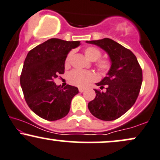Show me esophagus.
<instances>
[{
  "mask_svg": "<svg viewBox=\"0 0 160 160\" xmlns=\"http://www.w3.org/2000/svg\"><path fill=\"white\" fill-rule=\"evenodd\" d=\"M84 91H85V88H79V92H83Z\"/></svg>",
  "mask_w": 160,
  "mask_h": 160,
  "instance_id": "34e87169",
  "label": "esophagus"
}]
</instances>
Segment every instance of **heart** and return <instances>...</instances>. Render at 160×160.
I'll list each match as a JSON object with an SVG mask.
<instances>
[{
  "label": "heart",
  "mask_w": 160,
  "mask_h": 160,
  "mask_svg": "<svg viewBox=\"0 0 160 160\" xmlns=\"http://www.w3.org/2000/svg\"><path fill=\"white\" fill-rule=\"evenodd\" d=\"M84 53L86 57L89 60L95 62V66L101 74H105L110 70L111 68V62L109 59L103 58L100 59L101 57V50L94 46H89L84 50ZM73 56V51H70L67 54L65 59V65H68L72 60ZM68 79L72 85L82 87L85 86L90 82L94 81L95 80V76L93 73L88 71L78 70L74 69L69 73L68 75Z\"/></svg>",
  "instance_id": "obj_1"
}]
</instances>
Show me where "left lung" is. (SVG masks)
<instances>
[{
    "label": "left lung",
    "mask_w": 160,
    "mask_h": 160,
    "mask_svg": "<svg viewBox=\"0 0 160 160\" xmlns=\"http://www.w3.org/2000/svg\"><path fill=\"white\" fill-rule=\"evenodd\" d=\"M99 46L108 53L112 62L107 76L96 83V96L88 108L94 116L103 121L120 118L133 106L142 82V70L136 56L130 50L109 38L86 41Z\"/></svg>",
    "instance_id": "8db88e82"
}]
</instances>
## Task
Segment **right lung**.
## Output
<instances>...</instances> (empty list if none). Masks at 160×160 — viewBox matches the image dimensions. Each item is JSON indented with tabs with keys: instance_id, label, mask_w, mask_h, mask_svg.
Instances as JSON below:
<instances>
[{
	"instance_id": "obj_1",
	"label": "right lung",
	"mask_w": 160,
	"mask_h": 160,
	"mask_svg": "<svg viewBox=\"0 0 160 160\" xmlns=\"http://www.w3.org/2000/svg\"><path fill=\"white\" fill-rule=\"evenodd\" d=\"M79 41L51 38L29 51L24 62L20 83L27 104L42 118L57 121L70 110L71 102L78 88L57 86L54 79L65 72L68 52L80 45Z\"/></svg>"
}]
</instances>
